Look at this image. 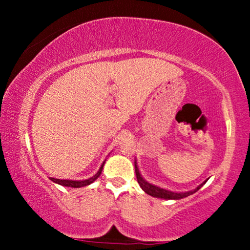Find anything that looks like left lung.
Returning <instances> with one entry per match:
<instances>
[{"instance_id":"left-lung-1","label":"left lung","mask_w":250,"mask_h":250,"mask_svg":"<svg viewBox=\"0 0 250 250\" xmlns=\"http://www.w3.org/2000/svg\"><path fill=\"white\" fill-rule=\"evenodd\" d=\"M135 174H136V180H138V183L140 184V187L142 188V190L145 191L146 193H148V194H150V196L156 197V198H163V199H176V200L177 199H182V198H186L188 196H190V194L197 192V191L199 190L200 188L207 182V180H206L203 184H200V186L198 187L197 189H194L192 191L176 193V192H172V191L162 189V188L153 186V184H150V183L146 182V181L143 180V177L140 175L139 168H138V166H136V162H135Z\"/></svg>"}]
</instances>
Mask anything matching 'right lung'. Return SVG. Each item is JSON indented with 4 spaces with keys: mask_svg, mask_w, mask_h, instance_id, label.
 Wrapping results in <instances>:
<instances>
[{
    "mask_svg": "<svg viewBox=\"0 0 250 250\" xmlns=\"http://www.w3.org/2000/svg\"><path fill=\"white\" fill-rule=\"evenodd\" d=\"M104 162L102 164L100 169L98 170V173L93 175L90 179L87 180H84V181H73V180H59V179H53V177H50L51 181H53L54 183H58L60 184V186H63V187H70V188H81V187H85V186H88V184L93 183L95 180L98 179L99 176H100V174L102 172V168H104Z\"/></svg>",
    "mask_w": 250,
    "mask_h": 250,
    "instance_id": "obj_1",
    "label": "right lung"
}]
</instances>
